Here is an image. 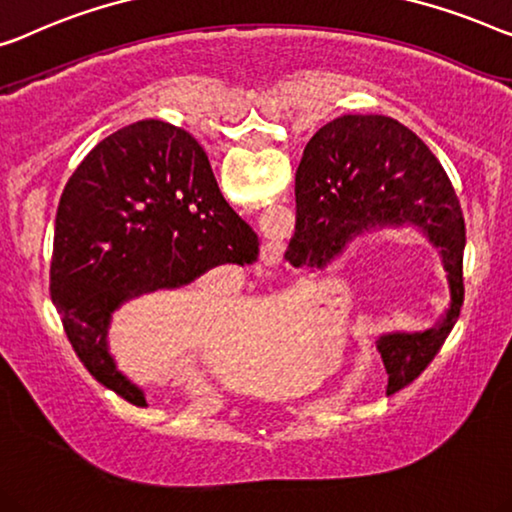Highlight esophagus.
Here are the masks:
<instances>
[{
    "label": "esophagus",
    "instance_id": "obj_1",
    "mask_svg": "<svg viewBox=\"0 0 512 512\" xmlns=\"http://www.w3.org/2000/svg\"><path fill=\"white\" fill-rule=\"evenodd\" d=\"M281 258H284V244H281V242L270 240V242H265L263 247H261V261L268 265V268H274V265H279Z\"/></svg>",
    "mask_w": 512,
    "mask_h": 512
}]
</instances>
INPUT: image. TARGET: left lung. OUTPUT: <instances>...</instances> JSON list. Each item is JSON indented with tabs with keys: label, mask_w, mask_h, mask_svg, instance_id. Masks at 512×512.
<instances>
[{
	"label": "left lung",
	"mask_w": 512,
	"mask_h": 512,
	"mask_svg": "<svg viewBox=\"0 0 512 512\" xmlns=\"http://www.w3.org/2000/svg\"><path fill=\"white\" fill-rule=\"evenodd\" d=\"M406 224L422 228L441 251L450 309L432 330L379 339L388 392L406 388L425 372L459 318L466 244L462 205L439 159L392 117L342 115L318 129L295 173L288 261L298 268H325L362 231Z\"/></svg>",
	"instance_id": "8db88e82"
}]
</instances>
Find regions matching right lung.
<instances>
[{
	"label": "right lung",
	"mask_w": 512,
	"mask_h": 512,
	"mask_svg": "<svg viewBox=\"0 0 512 512\" xmlns=\"http://www.w3.org/2000/svg\"><path fill=\"white\" fill-rule=\"evenodd\" d=\"M256 258L258 235L224 201L198 140L168 122L140 120L103 138L66 182L50 298L87 372L129 404L147 406L110 358V314L140 293Z\"/></svg>",
	"instance_id": "add662e5"
}]
</instances>
